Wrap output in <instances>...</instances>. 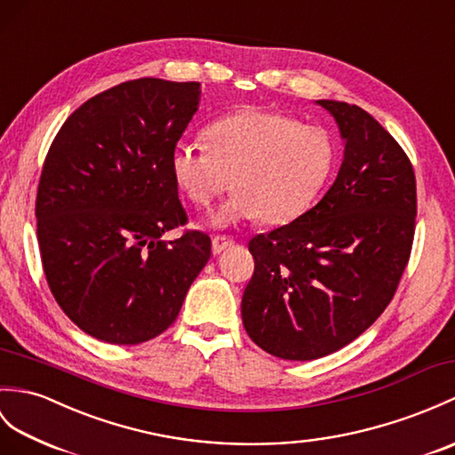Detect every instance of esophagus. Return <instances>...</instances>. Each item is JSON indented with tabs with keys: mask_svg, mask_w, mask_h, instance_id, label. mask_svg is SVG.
Masks as SVG:
<instances>
[{
	"mask_svg": "<svg viewBox=\"0 0 455 455\" xmlns=\"http://www.w3.org/2000/svg\"><path fill=\"white\" fill-rule=\"evenodd\" d=\"M232 244H235V240L228 238V236H215L213 242H211V248H213L215 256H219L220 251H225V250L230 248Z\"/></svg>",
	"mask_w": 455,
	"mask_h": 455,
	"instance_id": "34e87169",
	"label": "esophagus"
}]
</instances>
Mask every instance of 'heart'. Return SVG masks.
<instances>
[{"label":"heart","mask_w":455,"mask_h":455,"mask_svg":"<svg viewBox=\"0 0 455 455\" xmlns=\"http://www.w3.org/2000/svg\"><path fill=\"white\" fill-rule=\"evenodd\" d=\"M207 143H176L171 168L180 189L199 207H209L232 186L236 194L211 219L220 228L256 217L269 225L299 217L335 161L333 140L322 125L266 110L217 120L209 125Z\"/></svg>","instance_id":"heart-1"}]
</instances>
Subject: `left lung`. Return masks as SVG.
Wrapping results in <instances>:
<instances>
[{
    "instance_id": "obj_1",
    "label": "left lung",
    "mask_w": 455,
    "mask_h": 455,
    "mask_svg": "<svg viewBox=\"0 0 455 455\" xmlns=\"http://www.w3.org/2000/svg\"><path fill=\"white\" fill-rule=\"evenodd\" d=\"M333 116L343 161L333 186L292 223L250 240L242 297L250 339L284 361L339 351L394 299L415 235V172L366 110L315 100Z\"/></svg>"
}]
</instances>
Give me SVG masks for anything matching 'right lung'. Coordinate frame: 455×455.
Masks as SVG:
<instances>
[{
	"label": "right lung",
	"mask_w": 455,
	"mask_h": 455,
	"mask_svg": "<svg viewBox=\"0 0 455 455\" xmlns=\"http://www.w3.org/2000/svg\"><path fill=\"white\" fill-rule=\"evenodd\" d=\"M202 84L155 77L116 84L61 125L42 166L36 236L60 308L112 345L161 335L211 256L184 232L171 155L199 108Z\"/></svg>",
	"instance_id": "obj_1"
}]
</instances>
